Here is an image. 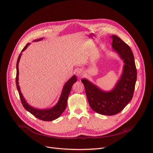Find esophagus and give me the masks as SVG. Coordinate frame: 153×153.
I'll return each mask as SVG.
<instances>
[{
    "label": "esophagus",
    "instance_id": "obj_1",
    "mask_svg": "<svg viewBox=\"0 0 153 153\" xmlns=\"http://www.w3.org/2000/svg\"><path fill=\"white\" fill-rule=\"evenodd\" d=\"M77 74L79 77H82L83 76V74H84V73H83L82 70H79L77 73Z\"/></svg>",
    "mask_w": 153,
    "mask_h": 153
}]
</instances>
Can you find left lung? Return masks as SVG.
Segmentation results:
<instances>
[{
    "label": "left lung",
    "instance_id": "8db88e82",
    "mask_svg": "<svg viewBox=\"0 0 153 153\" xmlns=\"http://www.w3.org/2000/svg\"><path fill=\"white\" fill-rule=\"evenodd\" d=\"M112 47L123 59V73L115 87L110 92L101 91L86 79H82L88 103L95 112L105 115L120 113L133 96L137 79V70L130 47L120 38L112 35Z\"/></svg>",
    "mask_w": 153,
    "mask_h": 153
}]
</instances>
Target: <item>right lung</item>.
I'll return each mask as SVG.
<instances>
[{
    "label": "right lung",
    "mask_w": 153,
    "mask_h": 153,
    "mask_svg": "<svg viewBox=\"0 0 153 153\" xmlns=\"http://www.w3.org/2000/svg\"><path fill=\"white\" fill-rule=\"evenodd\" d=\"M42 38L38 39L36 40V41L41 40ZM30 44V43H28L26 45V46L23 48L22 50V52H23V51L26 49L27 46ZM22 53H20L19 56L17 61V65H16V68H17V74H16V86H17V89L18 90L20 98L22 101V105L25 108L26 110H27L28 112H29L31 114H32L34 117L36 118H38L40 120L42 121H51L55 120L59 118L61 114L63 113V112L65 111V109L67 108V99L68 97V95L70 94V92L71 91L72 86L73 84L77 81V78L76 76L74 75L70 79H69L66 83L65 84L64 88L62 89L60 98L58 101V103L52 108L49 109H45V110H39V109H35L30 106H29L27 103L25 98H23L22 94L21 93L20 87L19 85V62L21 57Z\"/></svg>",
    "instance_id": "add662e5"
}]
</instances>
